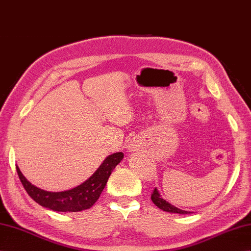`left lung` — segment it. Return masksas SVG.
Instances as JSON below:
<instances>
[{"label": "left lung", "mask_w": 251, "mask_h": 251, "mask_svg": "<svg viewBox=\"0 0 251 251\" xmlns=\"http://www.w3.org/2000/svg\"><path fill=\"white\" fill-rule=\"evenodd\" d=\"M151 200L156 205L159 209L164 210L166 212H170V213H178V214H188L190 213V211H185V210H180L178 208H176L175 206L169 204L167 201H165L164 199H161L160 194L158 193L157 189L155 188L152 194H151Z\"/></svg>", "instance_id": "1"}]
</instances>
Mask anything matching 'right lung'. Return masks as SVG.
Instances as JSON below:
<instances>
[{"mask_svg": "<svg viewBox=\"0 0 251 251\" xmlns=\"http://www.w3.org/2000/svg\"><path fill=\"white\" fill-rule=\"evenodd\" d=\"M124 158L123 152L107 156L89 179L71 190L50 192L33 186L25 178L17 166L19 178L30 198L42 207L58 212H78L91 208L97 201L114 168Z\"/></svg>", "mask_w": 251, "mask_h": 251, "instance_id": "obj_1", "label": "right lung"}]
</instances>
